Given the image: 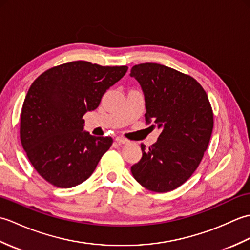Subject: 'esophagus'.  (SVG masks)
Listing matches in <instances>:
<instances>
[{"label": "esophagus", "mask_w": 250, "mask_h": 250, "mask_svg": "<svg viewBox=\"0 0 250 250\" xmlns=\"http://www.w3.org/2000/svg\"><path fill=\"white\" fill-rule=\"evenodd\" d=\"M116 142L118 143V144H128V143H129L128 140L125 139V137H121V136H117Z\"/></svg>", "instance_id": "1"}]
</instances>
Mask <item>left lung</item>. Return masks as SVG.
Here are the masks:
<instances>
[{"label": "left lung", "instance_id": "obj_1", "mask_svg": "<svg viewBox=\"0 0 250 250\" xmlns=\"http://www.w3.org/2000/svg\"><path fill=\"white\" fill-rule=\"evenodd\" d=\"M145 95L146 125L162 129L131 167L136 182L153 192L178 188L198 168L213 132L214 114L203 87L187 74L158 63L131 68Z\"/></svg>", "mask_w": 250, "mask_h": 250}]
</instances>
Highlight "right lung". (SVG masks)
<instances>
[{
	"label": "right lung",
	"mask_w": 250,
	"mask_h": 250,
	"mask_svg": "<svg viewBox=\"0 0 250 250\" xmlns=\"http://www.w3.org/2000/svg\"><path fill=\"white\" fill-rule=\"evenodd\" d=\"M128 66L73 61L45 71L31 84L20 116V141L46 182L72 188L88 179L113 144L83 131V115L99 106Z\"/></svg>",
	"instance_id": "1"
}]
</instances>
